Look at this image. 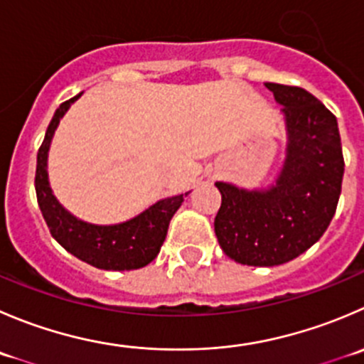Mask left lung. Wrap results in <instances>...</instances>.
<instances>
[{"mask_svg": "<svg viewBox=\"0 0 364 364\" xmlns=\"http://www.w3.org/2000/svg\"><path fill=\"white\" fill-rule=\"evenodd\" d=\"M287 124V158L274 185L245 190L217 181L222 196L215 235L236 263L291 261L326 232L336 213L345 161L336 117L301 87L264 83Z\"/></svg>", "mask_w": 364, "mask_h": 364, "instance_id": "1", "label": "left lung"}]
</instances>
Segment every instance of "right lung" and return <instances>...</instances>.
Listing matches in <instances>:
<instances>
[{"label":"right lung","mask_w":364,"mask_h":364,"mask_svg":"<svg viewBox=\"0 0 364 364\" xmlns=\"http://www.w3.org/2000/svg\"><path fill=\"white\" fill-rule=\"evenodd\" d=\"M65 101L56 108L46 132L44 142L37 153L35 192L51 236L73 256L103 270H135L149 264L160 252L167 236L168 224L183 199L188 196H174L158 200L135 218L114 225H96L70 215L53 196L48 178V151L60 119L70 105L80 97Z\"/></svg>","instance_id":"right-lung-1"}]
</instances>
